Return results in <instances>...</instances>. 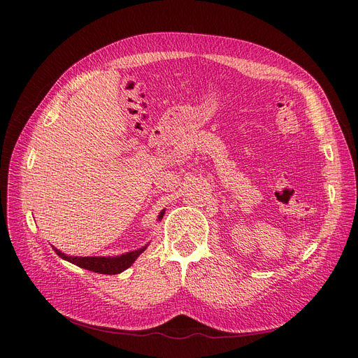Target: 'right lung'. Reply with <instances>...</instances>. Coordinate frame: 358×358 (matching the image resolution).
Masks as SVG:
<instances>
[{
  "label": "right lung",
  "mask_w": 358,
  "mask_h": 358,
  "mask_svg": "<svg viewBox=\"0 0 358 358\" xmlns=\"http://www.w3.org/2000/svg\"><path fill=\"white\" fill-rule=\"evenodd\" d=\"M164 213H165V209L161 210V213L158 215V222L162 220ZM148 245L149 243H146L145 247H142L139 250L129 251L126 254L116 255V257H73V255L64 254L62 251H59L55 247H52V248L62 259L69 261V262H72V264L78 266L81 268L99 273V274H119L134 264L136 258L146 250Z\"/></svg>",
  "instance_id": "1"
}]
</instances>
